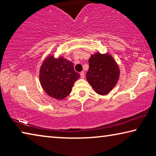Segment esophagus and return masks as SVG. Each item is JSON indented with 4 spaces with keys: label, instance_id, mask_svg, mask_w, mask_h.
<instances>
[{
    "label": "esophagus",
    "instance_id": "esophagus-1",
    "mask_svg": "<svg viewBox=\"0 0 156 156\" xmlns=\"http://www.w3.org/2000/svg\"><path fill=\"white\" fill-rule=\"evenodd\" d=\"M80 77L82 78H84V72H81L80 73Z\"/></svg>",
    "mask_w": 156,
    "mask_h": 156
}]
</instances>
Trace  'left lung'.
Returning <instances> with one entry per match:
<instances>
[{
	"label": "left lung",
	"mask_w": 156,
	"mask_h": 156,
	"mask_svg": "<svg viewBox=\"0 0 156 156\" xmlns=\"http://www.w3.org/2000/svg\"><path fill=\"white\" fill-rule=\"evenodd\" d=\"M87 79L100 95L107 94L115 86L120 76L118 65L109 54L96 53L89 59Z\"/></svg>",
	"instance_id": "1"
}]
</instances>
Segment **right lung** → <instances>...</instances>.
Segmentation results:
<instances>
[{"instance_id": "1", "label": "right lung", "mask_w": 156, "mask_h": 156, "mask_svg": "<svg viewBox=\"0 0 156 156\" xmlns=\"http://www.w3.org/2000/svg\"><path fill=\"white\" fill-rule=\"evenodd\" d=\"M80 77L75 72L73 64L60 57L49 56L42 65L40 81L42 87L49 96L57 100L67 97L72 91L73 84Z\"/></svg>"}]
</instances>
